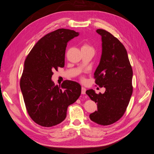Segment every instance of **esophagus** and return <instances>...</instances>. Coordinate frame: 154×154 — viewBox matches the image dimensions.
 <instances>
[{
    "label": "esophagus",
    "mask_w": 154,
    "mask_h": 154,
    "mask_svg": "<svg viewBox=\"0 0 154 154\" xmlns=\"http://www.w3.org/2000/svg\"><path fill=\"white\" fill-rule=\"evenodd\" d=\"M85 92H86V88L85 87H82V94H85Z\"/></svg>",
    "instance_id": "1"
}]
</instances>
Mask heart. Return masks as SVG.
I'll return each mask as SVG.
<instances>
[{"label": "heart", "instance_id": "heart-1", "mask_svg": "<svg viewBox=\"0 0 154 154\" xmlns=\"http://www.w3.org/2000/svg\"><path fill=\"white\" fill-rule=\"evenodd\" d=\"M82 49H93V48H92V47H91L90 45H88L87 43H85L84 44L82 45ZM82 80H83V78H82Z\"/></svg>", "mask_w": 154, "mask_h": 154}]
</instances>
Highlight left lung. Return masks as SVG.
Returning <instances> with one entry per match:
<instances>
[{"label": "left lung", "mask_w": 154, "mask_h": 154, "mask_svg": "<svg viewBox=\"0 0 154 154\" xmlns=\"http://www.w3.org/2000/svg\"><path fill=\"white\" fill-rule=\"evenodd\" d=\"M96 32L101 36L102 54L94 78L96 84L106 91L96 94L91 89L86 94L97 105V110L89 115L90 119L106 126L118 122L127 110L133 92V71L123 44L104 29Z\"/></svg>", "instance_id": "obj_1"}]
</instances>
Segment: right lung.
I'll list each match as a JSON object with an SVG mask.
<instances>
[{
  "label": "right lung",
  "instance_id": "right-lung-1",
  "mask_svg": "<svg viewBox=\"0 0 154 154\" xmlns=\"http://www.w3.org/2000/svg\"><path fill=\"white\" fill-rule=\"evenodd\" d=\"M68 29H58L41 38L27 54L20 80L26 110L35 123L51 127L66 119L68 106L81 94L78 83L64 80L61 86L51 80L53 71L65 65L67 42L78 36Z\"/></svg>",
  "mask_w": 154,
  "mask_h": 154
}]
</instances>
